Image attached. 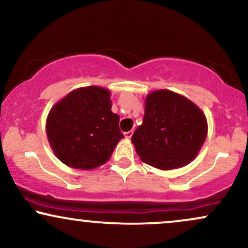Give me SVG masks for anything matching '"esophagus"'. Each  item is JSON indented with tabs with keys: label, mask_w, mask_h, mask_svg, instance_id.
Instances as JSON below:
<instances>
[{
	"label": "esophagus",
	"mask_w": 248,
	"mask_h": 248,
	"mask_svg": "<svg viewBox=\"0 0 248 248\" xmlns=\"http://www.w3.org/2000/svg\"><path fill=\"white\" fill-rule=\"evenodd\" d=\"M133 136V130H129V132L124 133V138L126 139H130Z\"/></svg>",
	"instance_id": "obj_1"
}]
</instances>
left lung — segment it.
<instances>
[{"mask_svg": "<svg viewBox=\"0 0 248 248\" xmlns=\"http://www.w3.org/2000/svg\"><path fill=\"white\" fill-rule=\"evenodd\" d=\"M206 135L205 114L197 105L172 91L157 90L147 95L143 122L132 143L144 163L171 170L189 164Z\"/></svg>", "mask_w": 248, "mask_h": 248, "instance_id": "8db88e82", "label": "left lung"}]
</instances>
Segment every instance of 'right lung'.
I'll return each mask as SVG.
<instances>
[{"label":"right lung","instance_id":"obj_1","mask_svg":"<svg viewBox=\"0 0 248 248\" xmlns=\"http://www.w3.org/2000/svg\"><path fill=\"white\" fill-rule=\"evenodd\" d=\"M118 114L112 112L110 92L99 86L70 92L51 108L47 140L62 163L80 170L105 164L124 138Z\"/></svg>","mask_w":248,"mask_h":248}]
</instances>
